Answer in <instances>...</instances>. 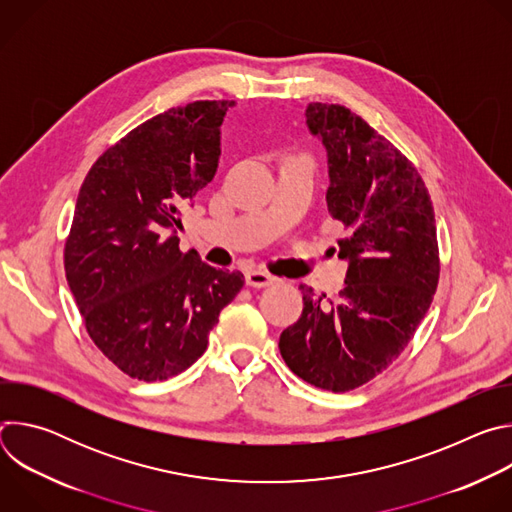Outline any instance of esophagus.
Returning <instances> with one entry per match:
<instances>
[{"label": "esophagus", "mask_w": 512, "mask_h": 512, "mask_svg": "<svg viewBox=\"0 0 512 512\" xmlns=\"http://www.w3.org/2000/svg\"><path fill=\"white\" fill-rule=\"evenodd\" d=\"M245 281L251 287H267V285H273L277 281V277H273L271 273L261 271V269H249L245 273Z\"/></svg>", "instance_id": "obj_1"}]
</instances>
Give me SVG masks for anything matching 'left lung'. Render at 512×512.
<instances>
[{
    "mask_svg": "<svg viewBox=\"0 0 512 512\" xmlns=\"http://www.w3.org/2000/svg\"><path fill=\"white\" fill-rule=\"evenodd\" d=\"M306 121L328 152V212L342 223L346 285L336 300L306 283L304 310L279 336L291 373L332 393L381 375L405 350L440 279L435 214L415 166L342 105L310 103Z\"/></svg>",
    "mask_w": 512,
    "mask_h": 512,
    "instance_id": "left-lung-1",
    "label": "left lung"
}]
</instances>
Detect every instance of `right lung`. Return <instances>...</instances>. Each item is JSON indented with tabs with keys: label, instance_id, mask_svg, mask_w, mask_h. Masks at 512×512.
<instances>
[{
	"label": "right lung",
	"instance_id": "add662e5",
	"mask_svg": "<svg viewBox=\"0 0 512 512\" xmlns=\"http://www.w3.org/2000/svg\"><path fill=\"white\" fill-rule=\"evenodd\" d=\"M235 101H194L131 129L89 170L64 243L85 328L119 371L166 381L204 354L241 271L180 251V212L216 172Z\"/></svg>",
	"mask_w": 512,
	"mask_h": 512
}]
</instances>
